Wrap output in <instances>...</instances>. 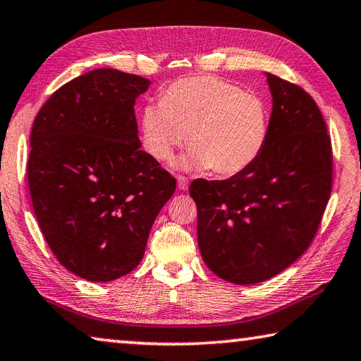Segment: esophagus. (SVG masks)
Segmentation results:
<instances>
[{"instance_id":"34e87169","label":"esophagus","mask_w":361,"mask_h":361,"mask_svg":"<svg viewBox=\"0 0 361 361\" xmlns=\"http://www.w3.org/2000/svg\"><path fill=\"white\" fill-rule=\"evenodd\" d=\"M176 183H178V190L180 191H186L188 186H190V181H188L186 176H181V175L176 176Z\"/></svg>"}]
</instances>
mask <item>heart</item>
Wrapping results in <instances>:
<instances>
[{
    "mask_svg": "<svg viewBox=\"0 0 361 361\" xmlns=\"http://www.w3.org/2000/svg\"><path fill=\"white\" fill-rule=\"evenodd\" d=\"M270 128L268 107L259 96L219 77L180 78L164 91L160 104L145 107L141 140L149 157L167 160L188 135L181 170L236 175L255 162Z\"/></svg>",
    "mask_w": 361,
    "mask_h": 361,
    "instance_id": "1",
    "label": "heart"
}]
</instances>
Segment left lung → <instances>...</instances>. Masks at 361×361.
<instances>
[{
    "instance_id": "1",
    "label": "left lung",
    "mask_w": 361,
    "mask_h": 361,
    "mask_svg": "<svg viewBox=\"0 0 361 361\" xmlns=\"http://www.w3.org/2000/svg\"><path fill=\"white\" fill-rule=\"evenodd\" d=\"M271 93L265 147L228 180H194L202 260L233 284L267 281L313 241L333 181V154L317 102L297 85L265 73Z\"/></svg>"
}]
</instances>
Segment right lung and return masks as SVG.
Instances as JSON below:
<instances>
[{
  "label": "right lung",
  "mask_w": 361,
  "mask_h": 361,
  "mask_svg": "<svg viewBox=\"0 0 361 361\" xmlns=\"http://www.w3.org/2000/svg\"><path fill=\"white\" fill-rule=\"evenodd\" d=\"M151 80L96 68L39 109L27 176L39 230L77 276L106 283L145 255L152 223L176 181L141 151L135 104Z\"/></svg>",
  "instance_id": "1"
}]
</instances>
